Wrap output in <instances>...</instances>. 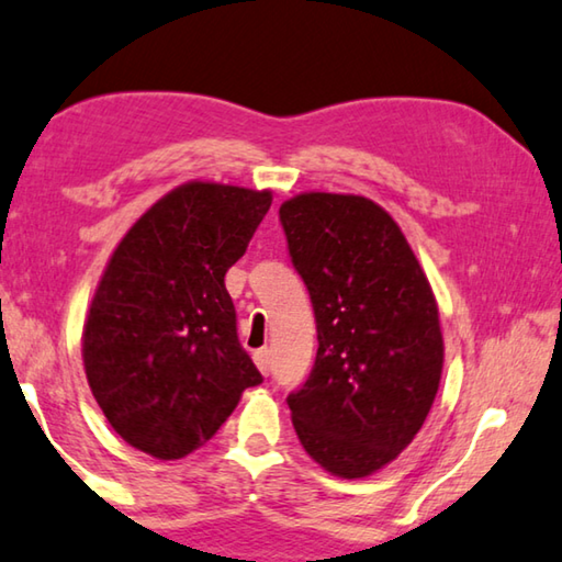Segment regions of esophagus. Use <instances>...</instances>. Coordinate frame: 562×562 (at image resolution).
Listing matches in <instances>:
<instances>
[{"mask_svg": "<svg viewBox=\"0 0 562 562\" xmlns=\"http://www.w3.org/2000/svg\"><path fill=\"white\" fill-rule=\"evenodd\" d=\"M254 362H256V368H259V372H269V368H271V350L269 348H261V350H256L254 352Z\"/></svg>", "mask_w": 562, "mask_h": 562, "instance_id": "1", "label": "esophagus"}]
</instances>
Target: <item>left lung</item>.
Here are the masks:
<instances>
[{
	"label": "left lung",
	"mask_w": 562,
	"mask_h": 562,
	"mask_svg": "<svg viewBox=\"0 0 562 562\" xmlns=\"http://www.w3.org/2000/svg\"><path fill=\"white\" fill-rule=\"evenodd\" d=\"M279 214L318 333L311 378L289 395L293 429L328 474L372 476L435 405L445 368L435 291L400 224L368 196L301 192Z\"/></svg>",
	"instance_id": "left-lung-1"
}]
</instances>
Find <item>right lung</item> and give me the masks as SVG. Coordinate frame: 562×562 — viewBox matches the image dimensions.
I'll return each mask as SVG.
<instances>
[{
  "label": "right lung",
  "mask_w": 562,
  "mask_h": 562,
  "mask_svg": "<svg viewBox=\"0 0 562 562\" xmlns=\"http://www.w3.org/2000/svg\"><path fill=\"white\" fill-rule=\"evenodd\" d=\"M271 200V190L184 182L137 216L105 263L83 368L108 425L145 454H192L261 382L236 340L224 276Z\"/></svg>",
  "instance_id": "add662e5"
}]
</instances>
